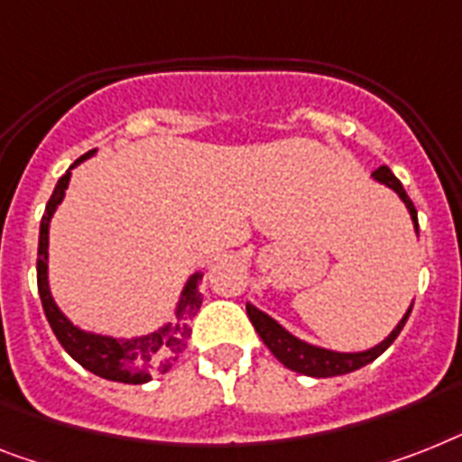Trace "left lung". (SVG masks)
Masks as SVG:
<instances>
[{
  "label": "left lung",
  "mask_w": 462,
  "mask_h": 462,
  "mask_svg": "<svg viewBox=\"0 0 462 462\" xmlns=\"http://www.w3.org/2000/svg\"><path fill=\"white\" fill-rule=\"evenodd\" d=\"M373 179L387 186V189H392L396 196L402 198L406 209L411 212L415 234H420V231H418V212H415L413 203H411L409 193L403 190L402 181L394 177V171H392L387 165H383L373 171ZM245 309H247V316H250V321H253L254 330H257L259 337H262V342L269 346V352H272L273 356L285 365V368H291V371L302 373V375H309V377H335V375H345V373L359 371L361 365L375 361L377 356H380V354H383L384 349L396 340V335L402 333V328L406 326V321H409L413 304H411L409 311L403 314L402 321L396 323L394 330H392V333L380 342V345L371 346V349H365V352H333V349H323V346L309 345V342L300 340V337L288 333L281 323L273 321L272 316L264 314V311H259V309L253 307V304H247Z\"/></svg>",
  "instance_id": "1"
}]
</instances>
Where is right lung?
I'll list each match as a JSON object with an SVG mask.
<instances>
[{"label":"right lung","instance_id":"obj_1","mask_svg":"<svg viewBox=\"0 0 462 462\" xmlns=\"http://www.w3.org/2000/svg\"><path fill=\"white\" fill-rule=\"evenodd\" d=\"M94 155V151L85 153L70 165V170ZM70 170L59 179V184L53 189L51 198H49L44 217L40 224V247H37V291H40L42 307L47 314V321L51 326L53 335L59 337L72 359L78 361L82 368L91 371L94 375L113 380V383L125 384H143L151 380L153 373H167L171 364L179 359V354L184 352L186 337L190 335L189 321L198 314V309L203 304V295L198 283L203 281V273H193L186 281L181 297H179L177 309H174V321L165 323L162 328L153 330L148 335H139V337H127V340H117V337H108V335H97L79 330L78 326H72L70 319L56 307L53 302L51 291H49V222H51L53 212L60 205L63 196H66L68 181H70Z\"/></svg>","mask_w":462,"mask_h":462}]
</instances>
